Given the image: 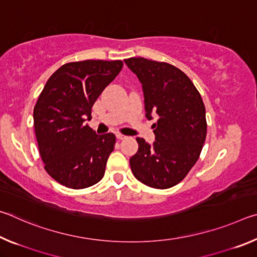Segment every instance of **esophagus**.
Returning a JSON list of instances; mask_svg holds the SVG:
<instances>
[{
	"label": "esophagus",
	"mask_w": 257,
	"mask_h": 257,
	"mask_svg": "<svg viewBox=\"0 0 257 257\" xmlns=\"http://www.w3.org/2000/svg\"><path fill=\"white\" fill-rule=\"evenodd\" d=\"M116 138L118 139H120V141H122V139H124V138H127L124 136V135H122V134H120V133H118L116 134Z\"/></svg>",
	"instance_id": "34e87169"
}]
</instances>
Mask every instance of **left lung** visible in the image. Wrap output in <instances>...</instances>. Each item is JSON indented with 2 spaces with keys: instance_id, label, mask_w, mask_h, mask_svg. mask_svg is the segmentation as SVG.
Wrapping results in <instances>:
<instances>
[{
  "instance_id": "obj_1",
  "label": "left lung",
  "mask_w": 257,
  "mask_h": 257,
  "mask_svg": "<svg viewBox=\"0 0 257 257\" xmlns=\"http://www.w3.org/2000/svg\"><path fill=\"white\" fill-rule=\"evenodd\" d=\"M124 62L143 85L146 118L159 116L152 125L154 144L137 137L138 151L130 158V168L144 185L171 188L201 155L207 132L205 105L193 81L172 64L144 58Z\"/></svg>"
}]
</instances>
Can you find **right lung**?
I'll list each match as a JSON object with an SVG mask.
<instances>
[{"instance_id": "1", "label": "right lung", "mask_w": 257, "mask_h": 257, "mask_svg": "<svg viewBox=\"0 0 257 257\" xmlns=\"http://www.w3.org/2000/svg\"><path fill=\"white\" fill-rule=\"evenodd\" d=\"M120 60L69 62L52 75L34 107V128L46 172L59 184L84 189L102 179L115 136L97 135L86 119L103 89L119 75Z\"/></svg>"}]
</instances>
